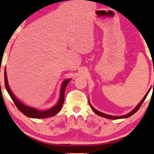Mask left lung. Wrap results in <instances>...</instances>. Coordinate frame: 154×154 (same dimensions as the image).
Returning <instances> with one entry per match:
<instances>
[{
  "mask_svg": "<svg viewBox=\"0 0 154 154\" xmlns=\"http://www.w3.org/2000/svg\"><path fill=\"white\" fill-rule=\"evenodd\" d=\"M153 85H154V84H153ZM150 90H151V89H150ZM150 90L148 91V93H147V94H146V96H144V98H143V99H142V101H141V102H140L139 103V104H137V107H135L134 109H133L132 111H131V112H130L129 113H128V114L125 115V116H109V115L104 114V113H103V112H99V111L96 110V109H95V108H94V107H92V105H91L90 102H89V104H90V106H91V109H93V111H94V112H95L96 114H97L98 116H102V117H104V118H108V119H120V118H128V117H130V116H132V115H134V113L136 112L137 111L138 109H140V107H141L142 104H143V102H144V101H145V99H146V98L147 97V96H148V93H149Z\"/></svg>",
  "mask_w": 154,
  "mask_h": 154,
  "instance_id": "8db88e82",
  "label": "left lung"
}]
</instances>
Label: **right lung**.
Masks as SVG:
<instances>
[{
  "label": "right lung",
  "instance_id": "1",
  "mask_svg": "<svg viewBox=\"0 0 154 154\" xmlns=\"http://www.w3.org/2000/svg\"><path fill=\"white\" fill-rule=\"evenodd\" d=\"M4 82H5V87H6V91H8V94L11 96V99L13 100V102H14L15 105L17 106V109L21 112L22 113L26 116L27 117L29 118H46L49 117H52L54 116L55 115H56L59 111L61 109L62 106L64 102V94H65V90L66 88L67 85L70 80H66L63 82V85H62L61 90H60V99H59L58 102L57 103V104L55 106H54L53 107H52L51 109H48V110L45 111H41L38 110V109H35V108H32L28 106L25 105L22 103L20 101L18 100L15 96L13 94V93L11 92V91L10 90L9 86L8 85V81H7V76H6V71L4 72Z\"/></svg>",
  "mask_w": 154,
  "mask_h": 154
}]
</instances>
